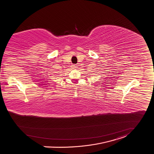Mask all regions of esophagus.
Returning a JSON list of instances; mask_svg holds the SVG:
<instances>
[{
  "instance_id": "34e87169",
  "label": "esophagus",
  "mask_w": 154,
  "mask_h": 154,
  "mask_svg": "<svg viewBox=\"0 0 154 154\" xmlns=\"http://www.w3.org/2000/svg\"><path fill=\"white\" fill-rule=\"evenodd\" d=\"M72 68L73 69H76V68H78V66L76 65H72Z\"/></svg>"
}]
</instances>
